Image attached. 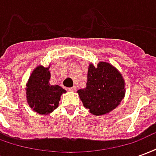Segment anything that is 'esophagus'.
I'll list each match as a JSON object with an SVG mask.
<instances>
[{"label": "esophagus", "mask_w": 156, "mask_h": 156, "mask_svg": "<svg viewBox=\"0 0 156 156\" xmlns=\"http://www.w3.org/2000/svg\"><path fill=\"white\" fill-rule=\"evenodd\" d=\"M68 90H69V91H71V92H75V91H76V87H72V88H69Z\"/></svg>", "instance_id": "34e87169"}]
</instances>
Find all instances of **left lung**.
Segmentation results:
<instances>
[{
	"instance_id": "obj_1",
	"label": "left lung",
	"mask_w": 156,
	"mask_h": 156,
	"mask_svg": "<svg viewBox=\"0 0 156 156\" xmlns=\"http://www.w3.org/2000/svg\"><path fill=\"white\" fill-rule=\"evenodd\" d=\"M86 88L77 91L84 108L96 116L106 115L119 105L125 95V82L111 63L88 65Z\"/></svg>"
}]
</instances>
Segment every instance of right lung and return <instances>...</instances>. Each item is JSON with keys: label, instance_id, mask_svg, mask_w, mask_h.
I'll use <instances>...</instances> for the list:
<instances>
[{"label": "right lung", "instance_id": "add662e5", "mask_svg": "<svg viewBox=\"0 0 156 156\" xmlns=\"http://www.w3.org/2000/svg\"><path fill=\"white\" fill-rule=\"evenodd\" d=\"M50 65L45 68L41 65L36 67L27 83L26 91L27 104L33 111L39 115H50L58 107L62 94L66 90L59 85H51Z\"/></svg>", "mask_w": 156, "mask_h": 156}]
</instances>
